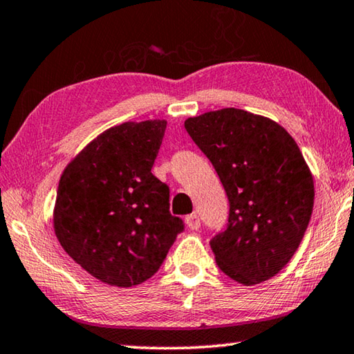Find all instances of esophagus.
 <instances>
[{
	"label": "esophagus",
	"instance_id": "obj_1",
	"mask_svg": "<svg viewBox=\"0 0 354 354\" xmlns=\"http://www.w3.org/2000/svg\"><path fill=\"white\" fill-rule=\"evenodd\" d=\"M186 225L190 230H198L200 228V218L197 214H189L186 217Z\"/></svg>",
	"mask_w": 354,
	"mask_h": 354
}]
</instances>
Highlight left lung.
I'll return each instance as SVG.
<instances>
[{"label":"left lung","mask_w":354,"mask_h":354,"mask_svg":"<svg viewBox=\"0 0 354 354\" xmlns=\"http://www.w3.org/2000/svg\"><path fill=\"white\" fill-rule=\"evenodd\" d=\"M184 127L216 168L230 214L211 239L230 279L257 285L298 250L313 209V178L293 137L269 118L239 109L187 118Z\"/></svg>","instance_id":"8db88e82"}]
</instances>
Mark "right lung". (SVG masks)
I'll return each instance as SVG.
<instances>
[{"label":"right lung","mask_w":354,"mask_h":354,"mask_svg":"<svg viewBox=\"0 0 354 354\" xmlns=\"http://www.w3.org/2000/svg\"><path fill=\"white\" fill-rule=\"evenodd\" d=\"M165 127L148 120L106 129L61 175L55 234L100 282L129 288L153 277L184 230L168 186L151 173Z\"/></svg>","instance_id":"obj_1"}]
</instances>
